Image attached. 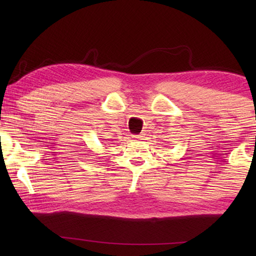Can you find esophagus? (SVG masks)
<instances>
[{"instance_id": "esophagus-1", "label": "esophagus", "mask_w": 256, "mask_h": 256, "mask_svg": "<svg viewBox=\"0 0 256 256\" xmlns=\"http://www.w3.org/2000/svg\"><path fill=\"white\" fill-rule=\"evenodd\" d=\"M132 138H134V141H140V140H142V136H132Z\"/></svg>"}]
</instances>
